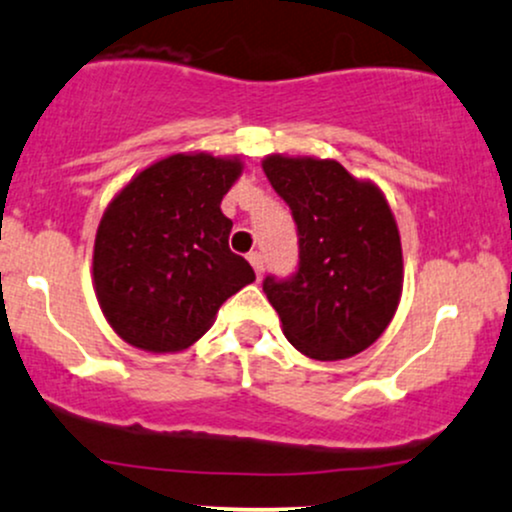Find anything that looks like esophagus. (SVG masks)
I'll list each match as a JSON object with an SVG mask.
<instances>
[{
    "label": "esophagus",
    "instance_id": "esophagus-1",
    "mask_svg": "<svg viewBox=\"0 0 512 512\" xmlns=\"http://www.w3.org/2000/svg\"><path fill=\"white\" fill-rule=\"evenodd\" d=\"M246 258H249V263H251V266H254V271H256L258 278H261V275H263V256L258 254V251H251V254L246 256Z\"/></svg>",
    "mask_w": 512,
    "mask_h": 512
}]
</instances>
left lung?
I'll list each match as a JSON object with an SVG mask.
<instances>
[{
	"label": "left lung",
	"instance_id": "obj_1",
	"mask_svg": "<svg viewBox=\"0 0 512 512\" xmlns=\"http://www.w3.org/2000/svg\"><path fill=\"white\" fill-rule=\"evenodd\" d=\"M263 171L290 205L300 237L297 273L263 280L285 338L314 360L363 353L389 326L404 285L387 198L333 159L271 154Z\"/></svg>",
	"mask_w": 512,
	"mask_h": 512
}]
</instances>
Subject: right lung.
Returning a JSON list of instances; mask_svg holds the SVG:
<instances>
[{
	"label": "right lung",
	"mask_w": 512,
	"mask_h": 512,
	"mask_svg": "<svg viewBox=\"0 0 512 512\" xmlns=\"http://www.w3.org/2000/svg\"><path fill=\"white\" fill-rule=\"evenodd\" d=\"M244 164L237 157L171 154L111 200L96 229L94 290L113 331L149 353L193 346L217 309L254 283L229 251L220 203Z\"/></svg>",
	"instance_id": "right-lung-1"
}]
</instances>
